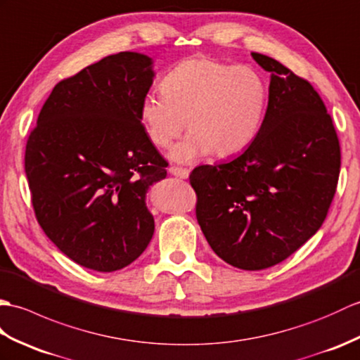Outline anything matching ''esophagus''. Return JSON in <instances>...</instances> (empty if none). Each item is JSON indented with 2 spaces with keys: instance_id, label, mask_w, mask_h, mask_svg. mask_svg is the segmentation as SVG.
<instances>
[{
  "instance_id": "obj_1",
  "label": "esophagus",
  "mask_w": 360,
  "mask_h": 360,
  "mask_svg": "<svg viewBox=\"0 0 360 360\" xmlns=\"http://www.w3.org/2000/svg\"><path fill=\"white\" fill-rule=\"evenodd\" d=\"M169 172L179 179H188V175H189V171L186 169V167H181V166H171Z\"/></svg>"
}]
</instances>
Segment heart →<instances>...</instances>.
Here are the masks:
<instances>
[{"label":"heart","instance_id":"heart-1","mask_svg":"<svg viewBox=\"0 0 360 360\" xmlns=\"http://www.w3.org/2000/svg\"><path fill=\"white\" fill-rule=\"evenodd\" d=\"M268 105V84L257 69L214 58H188L162 79V91L148 92L140 120L148 139L167 148L188 126L186 140L172 157L191 162L211 153H240L257 135Z\"/></svg>","mask_w":360,"mask_h":360}]
</instances>
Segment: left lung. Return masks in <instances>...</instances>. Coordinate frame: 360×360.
<instances>
[{"mask_svg": "<svg viewBox=\"0 0 360 360\" xmlns=\"http://www.w3.org/2000/svg\"><path fill=\"white\" fill-rule=\"evenodd\" d=\"M271 72L265 118L245 153L189 175L195 215L212 251L259 271L290 257L328 214L340 172L333 118L308 79L252 52Z\"/></svg>", "mask_w": 360, "mask_h": 360, "instance_id": "obj_1", "label": "left lung"}]
</instances>
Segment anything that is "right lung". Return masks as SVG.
Wrapping results in <instances>:
<instances>
[{
  "instance_id": "1",
  "label": "right lung",
  "mask_w": 360,
  "mask_h": 360,
  "mask_svg": "<svg viewBox=\"0 0 360 360\" xmlns=\"http://www.w3.org/2000/svg\"><path fill=\"white\" fill-rule=\"evenodd\" d=\"M150 68L146 55L120 52L61 79L26 143L39 226L69 259L101 273L139 259L154 234L145 195L167 162L139 114Z\"/></svg>"
}]
</instances>
